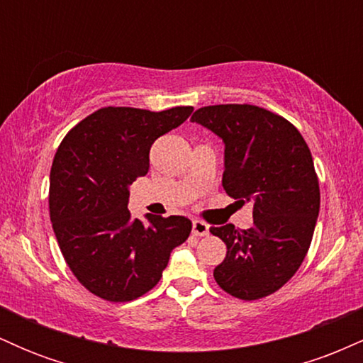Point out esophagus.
Returning a JSON list of instances; mask_svg holds the SVG:
<instances>
[{"label":"esophagus","instance_id":"1","mask_svg":"<svg viewBox=\"0 0 363 363\" xmlns=\"http://www.w3.org/2000/svg\"><path fill=\"white\" fill-rule=\"evenodd\" d=\"M193 234L196 237H205L210 234V227L205 222H201V220H194L193 222Z\"/></svg>","mask_w":363,"mask_h":363}]
</instances>
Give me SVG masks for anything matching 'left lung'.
Segmentation results:
<instances>
[{"mask_svg": "<svg viewBox=\"0 0 363 363\" xmlns=\"http://www.w3.org/2000/svg\"><path fill=\"white\" fill-rule=\"evenodd\" d=\"M225 141V193L251 201L254 225L210 227L227 245L215 281L240 301L280 290L306 259L319 215V179L298 129L251 104H220L191 118Z\"/></svg>", "mask_w": 363, "mask_h": 363, "instance_id": "8db88e82", "label": "left lung"}]
</instances>
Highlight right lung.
I'll use <instances>...</instances> for the list:
<instances>
[{"label":"right lung","mask_w":363,"mask_h":363,"mask_svg":"<svg viewBox=\"0 0 363 363\" xmlns=\"http://www.w3.org/2000/svg\"><path fill=\"white\" fill-rule=\"evenodd\" d=\"M191 106L152 112L102 107L68 131L49 177V216L77 280L109 302H129L160 281L170 252L191 234L186 216L131 220L128 186L147 176L150 148Z\"/></svg>","instance_id":"add662e5"}]
</instances>
